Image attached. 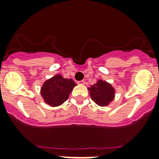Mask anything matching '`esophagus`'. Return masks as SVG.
Wrapping results in <instances>:
<instances>
[{
    "mask_svg": "<svg viewBox=\"0 0 159 159\" xmlns=\"http://www.w3.org/2000/svg\"><path fill=\"white\" fill-rule=\"evenodd\" d=\"M85 81L84 80H82V81H78L77 82V84H79V85H84L85 84Z\"/></svg>",
    "mask_w": 159,
    "mask_h": 159,
    "instance_id": "esophagus-1",
    "label": "esophagus"
}]
</instances>
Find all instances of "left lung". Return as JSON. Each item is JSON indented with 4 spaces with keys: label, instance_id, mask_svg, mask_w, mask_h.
Segmentation results:
<instances>
[{
    "label": "left lung",
    "instance_id": "obj_1",
    "mask_svg": "<svg viewBox=\"0 0 159 159\" xmlns=\"http://www.w3.org/2000/svg\"><path fill=\"white\" fill-rule=\"evenodd\" d=\"M88 91L92 101L100 106H109L116 96V90L112 85L102 79L88 87Z\"/></svg>",
    "mask_w": 159,
    "mask_h": 159
}]
</instances>
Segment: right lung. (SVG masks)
I'll use <instances>...</instances> for the list:
<instances>
[{
  "label": "right lung",
  "instance_id": "1",
  "mask_svg": "<svg viewBox=\"0 0 159 159\" xmlns=\"http://www.w3.org/2000/svg\"><path fill=\"white\" fill-rule=\"evenodd\" d=\"M75 86L77 84L72 78L67 79L62 75L56 74L43 82L40 89L41 97L48 106H61L68 99Z\"/></svg>",
  "mask_w": 159,
  "mask_h": 159
}]
</instances>
